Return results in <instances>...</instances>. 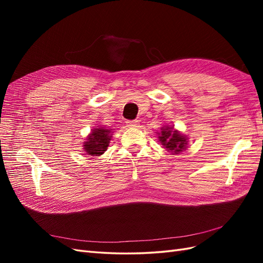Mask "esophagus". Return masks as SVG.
Segmentation results:
<instances>
[{
	"label": "esophagus",
	"instance_id": "1",
	"mask_svg": "<svg viewBox=\"0 0 263 263\" xmlns=\"http://www.w3.org/2000/svg\"><path fill=\"white\" fill-rule=\"evenodd\" d=\"M126 123L129 127H138V125H139L138 121H136V119H135V121H127Z\"/></svg>",
	"mask_w": 263,
	"mask_h": 263
}]
</instances>
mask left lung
Listing matches in <instances>:
<instances>
[{
  "instance_id": "left-lung-1",
  "label": "left lung",
  "mask_w": 263,
  "mask_h": 263,
  "mask_svg": "<svg viewBox=\"0 0 263 263\" xmlns=\"http://www.w3.org/2000/svg\"><path fill=\"white\" fill-rule=\"evenodd\" d=\"M159 141L161 145L169 150V153L173 155H178L182 153L186 148L187 138L184 135H182L178 130L173 129L172 127L163 126L161 128V133H159Z\"/></svg>"
}]
</instances>
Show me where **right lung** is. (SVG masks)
I'll list each match as a JSON object with an SVG mask.
<instances>
[{"label": "right lung", "mask_w": 263, "mask_h": 263, "mask_svg": "<svg viewBox=\"0 0 263 263\" xmlns=\"http://www.w3.org/2000/svg\"><path fill=\"white\" fill-rule=\"evenodd\" d=\"M112 129L99 127L92 129L91 134L86 137V141L83 142V149L90 156H101L107 150L109 141L112 139Z\"/></svg>", "instance_id": "obj_1"}]
</instances>
